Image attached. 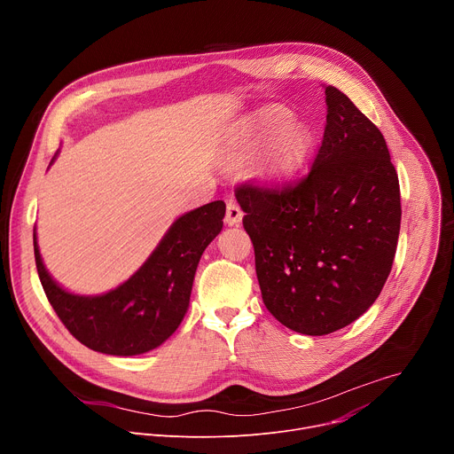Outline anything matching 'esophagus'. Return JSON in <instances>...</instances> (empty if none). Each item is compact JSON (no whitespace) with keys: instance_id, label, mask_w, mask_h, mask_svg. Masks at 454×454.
I'll return each mask as SVG.
<instances>
[{"instance_id":"obj_1","label":"esophagus","mask_w":454,"mask_h":454,"mask_svg":"<svg viewBox=\"0 0 454 454\" xmlns=\"http://www.w3.org/2000/svg\"><path fill=\"white\" fill-rule=\"evenodd\" d=\"M242 217H244V212L240 210V207L235 203V201H230L228 207H226V215H224V221L228 226H237L242 223Z\"/></svg>"}]
</instances>
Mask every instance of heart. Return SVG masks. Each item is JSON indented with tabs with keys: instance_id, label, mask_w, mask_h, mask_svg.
Masks as SVG:
<instances>
[{
	"instance_id": "1",
	"label": "heart",
	"mask_w": 454,
	"mask_h": 454,
	"mask_svg": "<svg viewBox=\"0 0 454 454\" xmlns=\"http://www.w3.org/2000/svg\"><path fill=\"white\" fill-rule=\"evenodd\" d=\"M287 114L280 109H266L258 113L247 125L239 142V154L251 158L262 149L258 172L270 181H284L293 177L309 154V135L298 123H286Z\"/></svg>"
}]
</instances>
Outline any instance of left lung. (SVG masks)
<instances>
[{
	"instance_id": "left-lung-1",
	"label": "left lung",
	"mask_w": 454,
	"mask_h": 454,
	"mask_svg": "<svg viewBox=\"0 0 454 454\" xmlns=\"http://www.w3.org/2000/svg\"><path fill=\"white\" fill-rule=\"evenodd\" d=\"M307 177L237 186L268 310L287 329L325 336L363 316L392 271L401 190L379 129L334 86Z\"/></svg>"
}]
</instances>
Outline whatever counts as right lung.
<instances>
[{"mask_svg":"<svg viewBox=\"0 0 454 454\" xmlns=\"http://www.w3.org/2000/svg\"><path fill=\"white\" fill-rule=\"evenodd\" d=\"M224 212L226 205L214 201L183 214L133 277L95 296L70 293L51 278L34 233L35 266L50 305L70 334L95 352L127 357L160 347L188 310L201 254L221 233Z\"/></svg>","mask_w":454,"mask_h":454,"instance_id":"obj_1","label":"right lung"}]
</instances>
